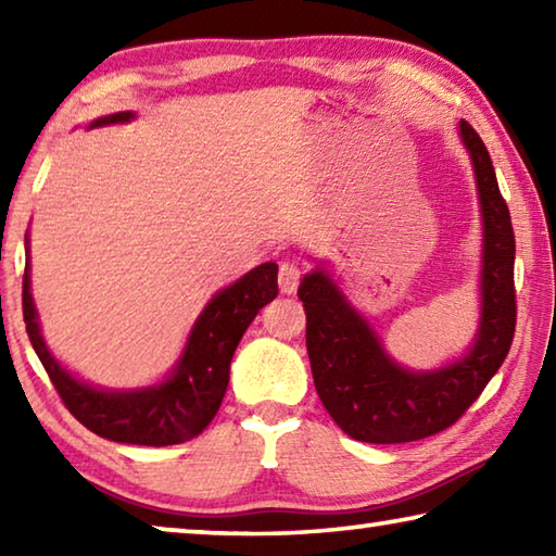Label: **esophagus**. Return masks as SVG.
Returning a JSON list of instances; mask_svg holds the SVG:
<instances>
[{
  "label": "esophagus",
  "mask_w": 556,
  "mask_h": 556,
  "mask_svg": "<svg viewBox=\"0 0 556 556\" xmlns=\"http://www.w3.org/2000/svg\"><path fill=\"white\" fill-rule=\"evenodd\" d=\"M301 275H304V269H301L299 265H294V262H281V267H279V289H281V294H294L296 287H299Z\"/></svg>",
  "instance_id": "esophagus-1"
}]
</instances>
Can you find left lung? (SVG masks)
<instances>
[{
	"label": "left lung",
	"mask_w": 556,
	"mask_h": 556,
	"mask_svg": "<svg viewBox=\"0 0 556 556\" xmlns=\"http://www.w3.org/2000/svg\"><path fill=\"white\" fill-rule=\"evenodd\" d=\"M458 137L470 156L483 223L481 318L468 351L441 368L409 370L384 351L382 338L326 265L301 279L306 351L326 412L365 444H404L448 429L491 382L515 333V235L491 154L466 119Z\"/></svg>",
	"instance_id": "obj_1"
}]
</instances>
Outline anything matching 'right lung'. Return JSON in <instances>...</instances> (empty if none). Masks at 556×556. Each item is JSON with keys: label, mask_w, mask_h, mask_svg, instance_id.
<instances>
[{"label": "right lung", "mask_w": 556, "mask_h": 556, "mask_svg": "<svg viewBox=\"0 0 556 556\" xmlns=\"http://www.w3.org/2000/svg\"><path fill=\"white\" fill-rule=\"evenodd\" d=\"M135 112H115L90 122L92 127L122 125ZM29 252V235H26ZM277 265L265 262L208 299L174 368L162 382L131 390L90 384L59 363L43 341L39 312L31 296V265L24 269V324L36 355L61 400L83 427L102 439L139 446H172L199 437L218 414L230 380V361L252 318L277 296Z\"/></svg>", "instance_id": "right-lung-1"}]
</instances>
